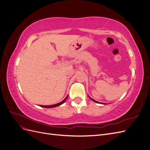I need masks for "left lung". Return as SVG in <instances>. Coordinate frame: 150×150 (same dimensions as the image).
<instances>
[{
  "label": "left lung",
  "mask_w": 150,
  "mask_h": 150,
  "mask_svg": "<svg viewBox=\"0 0 150 150\" xmlns=\"http://www.w3.org/2000/svg\"><path fill=\"white\" fill-rule=\"evenodd\" d=\"M89 98L91 99L92 101H93L94 102H95V103H100V104H106V103H99V102H98V101H96V100H94V99H93V98H90L89 96Z\"/></svg>",
  "instance_id": "left-lung-1"
}]
</instances>
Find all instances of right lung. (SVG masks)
Wrapping results in <instances>:
<instances>
[{
  "label": "right lung",
  "instance_id": "obj_1",
  "mask_svg": "<svg viewBox=\"0 0 150 150\" xmlns=\"http://www.w3.org/2000/svg\"><path fill=\"white\" fill-rule=\"evenodd\" d=\"M67 97H68V95H67V96L66 97V98L64 99V100L62 101H61V102H60V103H57V104H53V105H49V106H43V105H40V107H42V108H54V107L59 106L61 105V104H62L63 103H64L66 101V100L67 99Z\"/></svg>",
  "mask_w": 150,
  "mask_h": 150
}]
</instances>
